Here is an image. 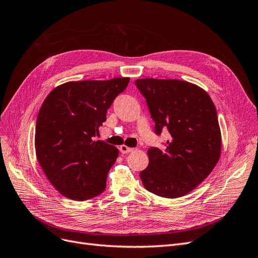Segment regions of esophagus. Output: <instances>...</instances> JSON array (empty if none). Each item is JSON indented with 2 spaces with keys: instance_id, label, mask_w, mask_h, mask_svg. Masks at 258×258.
Masks as SVG:
<instances>
[{
  "instance_id": "34e87169",
  "label": "esophagus",
  "mask_w": 258,
  "mask_h": 258,
  "mask_svg": "<svg viewBox=\"0 0 258 258\" xmlns=\"http://www.w3.org/2000/svg\"><path fill=\"white\" fill-rule=\"evenodd\" d=\"M119 150H120V153H121V154H128V153L134 151V148L128 147V146H126V145H121V146L119 147Z\"/></svg>"
}]
</instances>
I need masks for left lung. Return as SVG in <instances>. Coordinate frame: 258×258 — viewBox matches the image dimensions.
I'll return each instance as SVG.
<instances>
[{
    "instance_id": "8db88e82",
    "label": "left lung",
    "mask_w": 258,
    "mask_h": 258,
    "mask_svg": "<svg viewBox=\"0 0 258 258\" xmlns=\"http://www.w3.org/2000/svg\"><path fill=\"white\" fill-rule=\"evenodd\" d=\"M155 121V134L168 130L166 147L147 151L148 167L140 172L145 188L178 198L212 172L222 150L216 108L199 86L178 80H137Z\"/></svg>"
}]
</instances>
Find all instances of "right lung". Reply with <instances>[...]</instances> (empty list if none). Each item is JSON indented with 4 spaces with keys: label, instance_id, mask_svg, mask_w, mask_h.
I'll return each instance as SVG.
<instances>
[{
    "label": "right lung",
    "instance_id": "obj_1",
    "mask_svg": "<svg viewBox=\"0 0 258 258\" xmlns=\"http://www.w3.org/2000/svg\"><path fill=\"white\" fill-rule=\"evenodd\" d=\"M129 77L69 82L46 97L35 127L36 158L45 175L64 197L84 201L102 194L118 150L95 141L114 99Z\"/></svg>",
    "mask_w": 258,
    "mask_h": 258
}]
</instances>
